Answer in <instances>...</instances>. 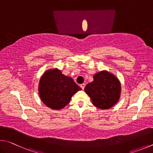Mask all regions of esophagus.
<instances>
[{
    "label": "esophagus",
    "mask_w": 153,
    "mask_h": 153,
    "mask_svg": "<svg viewBox=\"0 0 153 153\" xmlns=\"http://www.w3.org/2000/svg\"><path fill=\"white\" fill-rule=\"evenodd\" d=\"M80 86H81V89H82V90H84V89H85V83H82V84H81V85H80Z\"/></svg>",
    "instance_id": "1"
}]
</instances>
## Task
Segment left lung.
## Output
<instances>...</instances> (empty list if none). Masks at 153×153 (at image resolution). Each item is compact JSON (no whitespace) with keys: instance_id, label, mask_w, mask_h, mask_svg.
<instances>
[{"instance_id":"obj_1","label":"left lung","mask_w":153,"mask_h":153,"mask_svg":"<svg viewBox=\"0 0 153 153\" xmlns=\"http://www.w3.org/2000/svg\"><path fill=\"white\" fill-rule=\"evenodd\" d=\"M85 91L95 107L106 109L118 101L121 93V84L114 74L102 71L93 76V81L87 84Z\"/></svg>"}]
</instances>
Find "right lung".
<instances>
[{"mask_svg":"<svg viewBox=\"0 0 153 153\" xmlns=\"http://www.w3.org/2000/svg\"><path fill=\"white\" fill-rule=\"evenodd\" d=\"M81 90L71 77L57 68L45 71L39 80L38 91L41 100L53 109H61L70 103L72 96Z\"/></svg>","mask_w":153,"mask_h":153,"instance_id":"right-lung-1","label":"right lung"}]
</instances>
